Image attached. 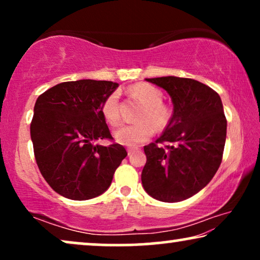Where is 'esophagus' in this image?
<instances>
[{
	"instance_id": "1",
	"label": "esophagus",
	"mask_w": 260,
	"mask_h": 260,
	"mask_svg": "<svg viewBox=\"0 0 260 260\" xmlns=\"http://www.w3.org/2000/svg\"><path fill=\"white\" fill-rule=\"evenodd\" d=\"M135 150H131V149H129V150H127V155H129V157H131V156H133L134 154H135Z\"/></svg>"
}]
</instances>
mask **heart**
Segmentation results:
<instances>
[{"label":"heart","instance_id":"1","mask_svg":"<svg viewBox=\"0 0 260 260\" xmlns=\"http://www.w3.org/2000/svg\"><path fill=\"white\" fill-rule=\"evenodd\" d=\"M130 94L137 97L144 104L138 119L140 122L134 124H124L113 131L116 142L125 147H137L148 141L156 129L161 130L169 123L170 109L162 104V92L155 86L148 84H138L130 88ZM102 113L110 124L115 125L119 122V97L113 92L105 99L102 106Z\"/></svg>","mask_w":260,"mask_h":260}]
</instances>
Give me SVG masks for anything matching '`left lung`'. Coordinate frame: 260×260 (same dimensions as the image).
I'll use <instances>...</instances> for the list:
<instances>
[{
	"mask_svg": "<svg viewBox=\"0 0 260 260\" xmlns=\"http://www.w3.org/2000/svg\"><path fill=\"white\" fill-rule=\"evenodd\" d=\"M145 80L166 90L174 109L162 136L144 147L142 184L156 200L183 201L207 186L221 163L227 130L221 98L189 78ZM157 143L167 145L162 148Z\"/></svg>",
	"mask_w": 260,
	"mask_h": 260,
	"instance_id": "left-lung-1",
	"label": "left lung"
}]
</instances>
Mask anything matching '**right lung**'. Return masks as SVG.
Segmentation results:
<instances>
[{"mask_svg": "<svg viewBox=\"0 0 260 260\" xmlns=\"http://www.w3.org/2000/svg\"><path fill=\"white\" fill-rule=\"evenodd\" d=\"M117 87L105 80L66 81L37 99L30 124L35 159L47 183L62 197L79 201L99 197L126 157L123 145L97 143L112 138L102 106Z\"/></svg>", "mask_w": 260, "mask_h": 260, "instance_id": "obj_1", "label": "right lung"}]
</instances>
